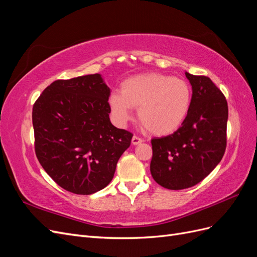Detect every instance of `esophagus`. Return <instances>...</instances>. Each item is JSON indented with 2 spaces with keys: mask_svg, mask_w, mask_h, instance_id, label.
Masks as SVG:
<instances>
[{
  "mask_svg": "<svg viewBox=\"0 0 257 257\" xmlns=\"http://www.w3.org/2000/svg\"><path fill=\"white\" fill-rule=\"evenodd\" d=\"M143 142H144L143 139H142V138H138L137 136H134L133 138H132V145H134V146L141 145Z\"/></svg>",
  "mask_w": 257,
  "mask_h": 257,
  "instance_id": "34e87169",
  "label": "esophagus"
}]
</instances>
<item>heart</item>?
<instances>
[{"label":"heart","instance_id":"b5f03b06","mask_svg":"<svg viewBox=\"0 0 257 257\" xmlns=\"http://www.w3.org/2000/svg\"><path fill=\"white\" fill-rule=\"evenodd\" d=\"M192 105L189 83L172 76L145 73L132 76L121 83L119 92L109 96L115 120L126 122L132 108H138V120L149 133L164 136L182 125Z\"/></svg>","mask_w":257,"mask_h":257}]
</instances>
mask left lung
<instances>
[{
    "mask_svg": "<svg viewBox=\"0 0 257 257\" xmlns=\"http://www.w3.org/2000/svg\"><path fill=\"white\" fill-rule=\"evenodd\" d=\"M192 85V105L174 134L153 138L150 172L168 190L191 188L221 162L226 149L228 107L223 93L206 76L185 72Z\"/></svg>",
    "mask_w": 257,
    "mask_h": 257,
    "instance_id": "8db88e82",
    "label": "left lung"
}]
</instances>
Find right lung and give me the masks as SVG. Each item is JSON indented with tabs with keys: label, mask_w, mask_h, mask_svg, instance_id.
<instances>
[{
	"label": "right lung",
	"mask_w": 257,
	"mask_h": 257,
	"mask_svg": "<svg viewBox=\"0 0 257 257\" xmlns=\"http://www.w3.org/2000/svg\"><path fill=\"white\" fill-rule=\"evenodd\" d=\"M110 89L102 75L57 80L33 106L35 153L61 188L80 195L103 190L132 135L113 126Z\"/></svg>",
	"instance_id": "right-lung-1"
}]
</instances>
